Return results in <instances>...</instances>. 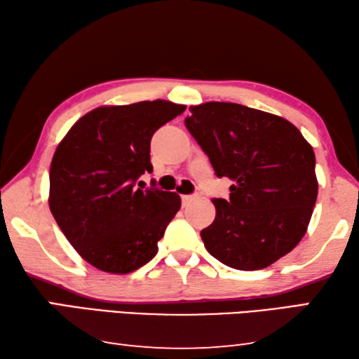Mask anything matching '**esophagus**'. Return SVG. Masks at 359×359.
Listing matches in <instances>:
<instances>
[{
	"label": "esophagus",
	"instance_id": "1",
	"mask_svg": "<svg viewBox=\"0 0 359 359\" xmlns=\"http://www.w3.org/2000/svg\"><path fill=\"white\" fill-rule=\"evenodd\" d=\"M196 198V196H193V194H184V196H182V204L184 205H187V204H190V202Z\"/></svg>",
	"mask_w": 359,
	"mask_h": 359
}]
</instances>
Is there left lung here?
<instances>
[{"label": "left lung", "instance_id": "8db88e82", "mask_svg": "<svg viewBox=\"0 0 359 359\" xmlns=\"http://www.w3.org/2000/svg\"><path fill=\"white\" fill-rule=\"evenodd\" d=\"M185 126L217 177L232 180L229 199L201 231L205 250L236 270H260L295 248L314 210L316 155L283 117L238 103L190 107Z\"/></svg>", "mask_w": 359, "mask_h": 359}]
</instances>
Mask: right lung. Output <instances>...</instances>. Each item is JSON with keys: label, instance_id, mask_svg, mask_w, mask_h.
Instances as JSON below:
<instances>
[{"label": "right lung", "instance_id": "1", "mask_svg": "<svg viewBox=\"0 0 359 359\" xmlns=\"http://www.w3.org/2000/svg\"><path fill=\"white\" fill-rule=\"evenodd\" d=\"M185 111L168 100L95 108L78 119L50 166V210L76 252L116 275L155 257L180 208L177 193L136 182L152 172L151 140Z\"/></svg>", "mask_w": 359, "mask_h": 359}]
</instances>
